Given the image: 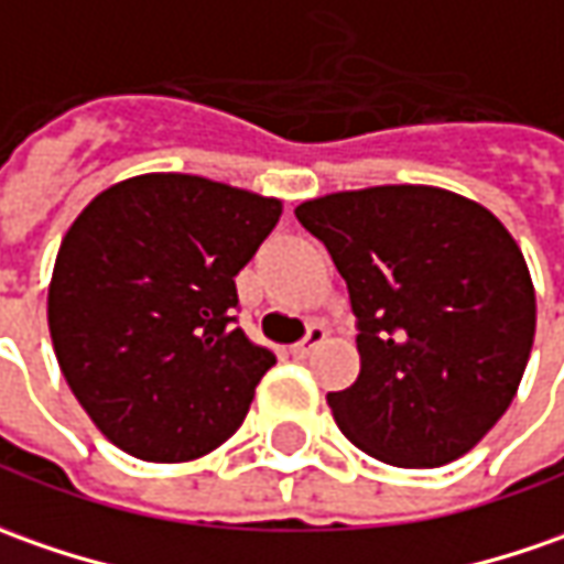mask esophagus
<instances>
[{"label":"esophagus","instance_id":"34e87169","mask_svg":"<svg viewBox=\"0 0 564 564\" xmlns=\"http://www.w3.org/2000/svg\"><path fill=\"white\" fill-rule=\"evenodd\" d=\"M324 340H327V330H324L321 324H312V327H308V334L293 346V356H300V359L302 356H312L318 346H324Z\"/></svg>","mask_w":564,"mask_h":564}]
</instances>
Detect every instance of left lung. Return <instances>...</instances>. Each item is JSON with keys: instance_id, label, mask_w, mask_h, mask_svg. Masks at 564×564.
Returning <instances> with one entry per match:
<instances>
[{"instance_id": "1", "label": "left lung", "mask_w": 564, "mask_h": 564, "mask_svg": "<svg viewBox=\"0 0 564 564\" xmlns=\"http://www.w3.org/2000/svg\"><path fill=\"white\" fill-rule=\"evenodd\" d=\"M359 318V378L330 412L397 468L465 456L512 405L534 346L531 271L494 212L440 186L346 189L296 208Z\"/></svg>"}]
</instances>
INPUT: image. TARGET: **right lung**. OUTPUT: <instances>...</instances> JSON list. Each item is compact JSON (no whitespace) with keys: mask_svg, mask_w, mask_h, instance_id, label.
Returning a JSON list of instances; mask_svg holds the SVG:
<instances>
[{"mask_svg":"<svg viewBox=\"0 0 564 564\" xmlns=\"http://www.w3.org/2000/svg\"><path fill=\"white\" fill-rule=\"evenodd\" d=\"M281 212L196 174H140L74 218L52 268V346L127 456L193 462L243 424L274 352L234 324V278Z\"/></svg>","mask_w":564,"mask_h":564,"instance_id":"1","label":"right lung"}]
</instances>
